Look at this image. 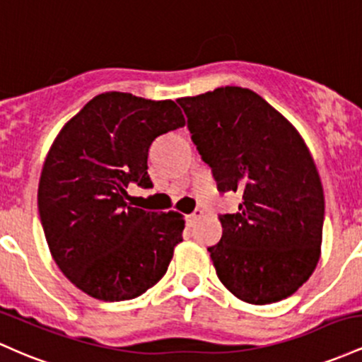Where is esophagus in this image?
Segmentation results:
<instances>
[{
  "instance_id": "esophagus-1",
  "label": "esophagus",
  "mask_w": 362,
  "mask_h": 362,
  "mask_svg": "<svg viewBox=\"0 0 362 362\" xmlns=\"http://www.w3.org/2000/svg\"><path fill=\"white\" fill-rule=\"evenodd\" d=\"M202 215H203L202 210H194L193 214L186 215V222H188V226H194V224H197V221H200Z\"/></svg>"
}]
</instances>
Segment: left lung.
<instances>
[{
  "label": "left lung",
  "instance_id": "left-lung-1",
  "mask_svg": "<svg viewBox=\"0 0 362 362\" xmlns=\"http://www.w3.org/2000/svg\"><path fill=\"white\" fill-rule=\"evenodd\" d=\"M177 103L221 192L243 197L221 215L210 246L217 277L235 298L270 304L294 294L320 259L325 197L306 144L250 88L221 87Z\"/></svg>",
  "mask_w": 362,
  "mask_h": 362
}]
</instances>
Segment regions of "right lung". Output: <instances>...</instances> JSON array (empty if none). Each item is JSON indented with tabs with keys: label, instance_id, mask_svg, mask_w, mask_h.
<instances>
[{
	"label": "right lung",
	"instance_id": "1",
	"mask_svg": "<svg viewBox=\"0 0 362 362\" xmlns=\"http://www.w3.org/2000/svg\"><path fill=\"white\" fill-rule=\"evenodd\" d=\"M185 127L173 100L127 92L95 95L51 145L37 205L59 270L100 301H128L164 277L185 221L132 206L128 186L150 188L148 148Z\"/></svg>",
	"mask_w": 362,
	"mask_h": 362
}]
</instances>
